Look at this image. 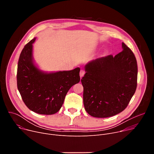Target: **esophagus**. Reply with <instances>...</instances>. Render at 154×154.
<instances>
[{
    "mask_svg": "<svg viewBox=\"0 0 154 154\" xmlns=\"http://www.w3.org/2000/svg\"><path fill=\"white\" fill-rule=\"evenodd\" d=\"M85 71L84 70H83V69H82V70H80V78H82L83 75H84V74H85Z\"/></svg>",
    "mask_w": 154,
    "mask_h": 154,
    "instance_id": "obj_1",
    "label": "esophagus"
}]
</instances>
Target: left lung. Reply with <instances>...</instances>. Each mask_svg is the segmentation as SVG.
Here are the masks:
<instances>
[{"label":"left lung","instance_id":"left-lung-1","mask_svg":"<svg viewBox=\"0 0 154 154\" xmlns=\"http://www.w3.org/2000/svg\"><path fill=\"white\" fill-rule=\"evenodd\" d=\"M113 57L97 58L85 66L81 79L85 110L96 118L115 116L127 106L137 86L138 66L133 52L124 42Z\"/></svg>","mask_w":154,"mask_h":154}]
</instances>
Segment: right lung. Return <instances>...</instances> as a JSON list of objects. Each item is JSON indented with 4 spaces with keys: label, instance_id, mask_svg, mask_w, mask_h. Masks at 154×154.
Listing matches in <instances>:
<instances>
[{
    "label": "right lung",
    "instance_id": "1",
    "mask_svg": "<svg viewBox=\"0 0 154 154\" xmlns=\"http://www.w3.org/2000/svg\"><path fill=\"white\" fill-rule=\"evenodd\" d=\"M32 39L22 51L17 64V89L26 105L40 115H53L61 107L71 88L80 82V69L47 73L33 63Z\"/></svg>",
    "mask_w": 154,
    "mask_h": 154
}]
</instances>
